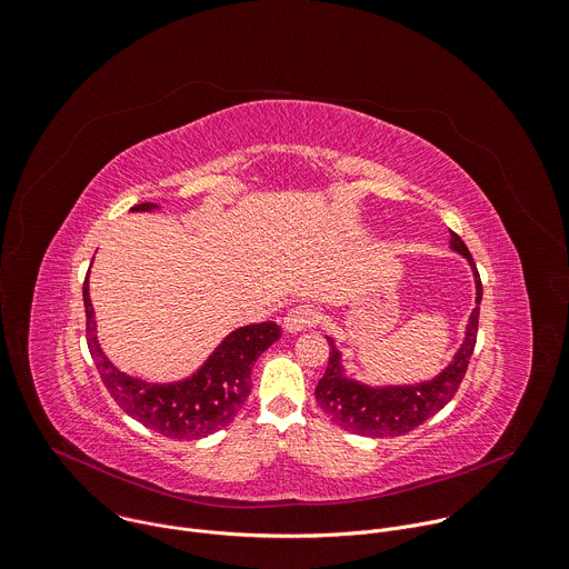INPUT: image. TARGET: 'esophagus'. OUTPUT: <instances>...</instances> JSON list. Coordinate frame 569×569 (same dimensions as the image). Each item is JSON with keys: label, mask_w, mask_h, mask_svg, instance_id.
<instances>
[{"label": "esophagus", "mask_w": 569, "mask_h": 569, "mask_svg": "<svg viewBox=\"0 0 569 569\" xmlns=\"http://www.w3.org/2000/svg\"><path fill=\"white\" fill-rule=\"evenodd\" d=\"M318 320H320V313H318L313 307L302 305V307L291 309V311L284 316L282 327H284V331H289V333H300V331H307L309 327L318 325Z\"/></svg>", "instance_id": "34e87169"}]
</instances>
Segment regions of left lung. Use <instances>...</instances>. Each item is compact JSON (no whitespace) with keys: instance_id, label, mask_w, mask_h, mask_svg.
<instances>
[{"instance_id":"8db88e82","label":"left lung","mask_w":569,"mask_h":569,"mask_svg":"<svg viewBox=\"0 0 569 569\" xmlns=\"http://www.w3.org/2000/svg\"><path fill=\"white\" fill-rule=\"evenodd\" d=\"M449 236H451L449 247L462 258H467L473 271V282H476V307L469 316L460 349L453 353L451 362L431 380L416 382V385L369 387L345 373L342 353L338 351L333 338H327L329 365L325 376L318 380L316 400L320 409L331 418V422L342 427L345 431L369 436V438L402 436L416 429L418 425H422L433 413H438L458 391L476 347L478 313H480L478 305L482 300V284H480V276L476 271L473 258L467 251L460 236H456L453 231H449Z\"/></svg>"}]
</instances>
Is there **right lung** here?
<instances>
[{"mask_svg":"<svg viewBox=\"0 0 569 569\" xmlns=\"http://www.w3.org/2000/svg\"><path fill=\"white\" fill-rule=\"evenodd\" d=\"M160 209L153 202L131 211ZM87 309V342L100 378L113 400L144 427L176 440H198L227 427L251 393V369L262 351L278 338L280 327L271 320L231 331L204 365L178 382H147L120 371L102 351L96 329V309L89 296V273L82 287Z\"/></svg>","mask_w":569,"mask_h":569,"instance_id":"obj_1","label":"right lung"}]
</instances>
